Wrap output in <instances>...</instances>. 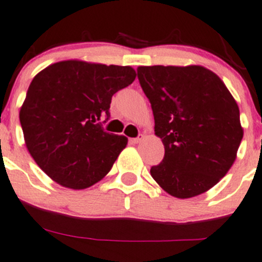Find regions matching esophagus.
Wrapping results in <instances>:
<instances>
[{"mask_svg":"<svg viewBox=\"0 0 262 262\" xmlns=\"http://www.w3.org/2000/svg\"><path fill=\"white\" fill-rule=\"evenodd\" d=\"M142 140H143V135L140 134L139 136L135 137V139H130V142L134 143V145H135V143H140Z\"/></svg>","mask_w":262,"mask_h":262,"instance_id":"esophagus-1","label":"esophagus"}]
</instances>
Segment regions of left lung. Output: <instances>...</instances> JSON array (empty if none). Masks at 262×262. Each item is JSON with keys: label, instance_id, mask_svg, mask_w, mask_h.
I'll list each match as a JSON object with an SVG mask.
<instances>
[{"label": "left lung", "instance_id": "8db88e82", "mask_svg": "<svg viewBox=\"0 0 262 262\" xmlns=\"http://www.w3.org/2000/svg\"><path fill=\"white\" fill-rule=\"evenodd\" d=\"M137 78L164 145L162 162L151 167L152 178L176 198L207 192L233 166L243 140L233 95L201 66L139 67Z\"/></svg>", "mask_w": 262, "mask_h": 262}]
</instances>
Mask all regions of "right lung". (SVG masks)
Instances as JSON below:
<instances>
[{"instance_id":"right-lung-1","label":"right lung","mask_w":262,"mask_h":262,"mask_svg":"<svg viewBox=\"0 0 262 262\" xmlns=\"http://www.w3.org/2000/svg\"><path fill=\"white\" fill-rule=\"evenodd\" d=\"M136 78L131 67L64 60L38 73L19 121L29 154L60 186L85 189L110 172L127 137L108 134L111 98Z\"/></svg>"}]
</instances>
